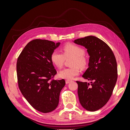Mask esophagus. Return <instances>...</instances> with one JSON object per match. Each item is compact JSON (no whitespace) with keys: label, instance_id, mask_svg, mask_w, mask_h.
<instances>
[{"label":"esophagus","instance_id":"1","mask_svg":"<svg viewBox=\"0 0 130 130\" xmlns=\"http://www.w3.org/2000/svg\"><path fill=\"white\" fill-rule=\"evenodd\" d=\"M71 81H72L71 80H67L66 81V84H68L70 83V82H71Z\"/></svg>","mask_w":130,"mask_h":130}]
</instances>
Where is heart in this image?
Segmentation results:
<instances>
[{"instance_id": "heart-1", "label": "heart", "mask_w": 130, "mask_h": 130, "mask_svg": "<svg viewBox=\"0 0 130 130\" xmlns=\"http://www.w3.org/2000/svg\"><path fill=\"white\" fill-rule=\"evenodd\" d=\"M63 55L57 52H54L51 55V61L58 68H61L63 66L66 58L72 57L70 68H64L59 73L61 78L70 80L80 73V68L85 69L88 65V60L84 54L85 50L81 46L72 44L67 43L62 47Z\"/></svg>"}]
</instances>
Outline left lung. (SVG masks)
I'll return each mask as SVG.
<instances>
[{
	"mask_svg": "<svg viewBox=\"0 0 130 130\" xmlns=\"http://www.w3.org/2000/svg\"><path fill=\"white\" fill-rule=\"evenodd\" d=\"M85 46L89 55V67L82 77L92 81H76L80 103L85 109L94 112L107 103L118 77L116 59L109 46L96 37L89 36L73 41Z\"/></svg>",
	"mask_w": 130,
	"mask_h": 130,
	"instance_id": "obj_1",
	"label": "left lung"
}]
</instances>
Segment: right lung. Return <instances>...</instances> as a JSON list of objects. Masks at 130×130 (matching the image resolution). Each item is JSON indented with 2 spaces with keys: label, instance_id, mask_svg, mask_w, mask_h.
Listing matches in <instances>:
<instances>
[{
  "label": "right lung",
  "instance_id": "1",
  "mask_svg": "<svg viewBox=\"0 0 130 130\" xmlns=\"http://www.w3.org/2000/svg\"><path fill=\"white\" fill-rule=\"evenodd\" d=\"M60 45L36 39L27 43L18 58L17 74L19 88L35 109L49 113L55 109L66 81L52 78L57 73L51 55Z\"/></svg>",
  "mask_w": 130,
  "mask_h": 130
}]
</instances>
